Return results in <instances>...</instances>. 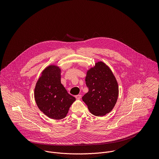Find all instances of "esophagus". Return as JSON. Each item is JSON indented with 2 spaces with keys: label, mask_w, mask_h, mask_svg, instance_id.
<instances>
[{
  "label": "esophagus",
  "mask_w": 159,
  "mask_h": 159,
  "mask_svg": "<svg viewBox=\"0 0 159 159\" xmlns=\"http://www.w3.org/2000/svg\"><path fill=\"white\" fill-rule=\"evenodd\" d=\"M75 97V98L77 99H80L81 98V95L80 94H78V95H76Z\"/></svg>",
  "instance_id": "1"
}]
</instances>
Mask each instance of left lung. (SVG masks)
<instances>
[{
	"instance_id": "obj_1",
	"label": "left lung",
	"mask_w": 159,
	"mask_h": 159,
	"mask_svg": "<svg viewBox=\"0 0 159 159\" xmlns=\"http://www.w3.org/2000/svg\"><path fill=\"white\" fill-rule=\"evenodd\" d=\"M89 91L82 97L93 115L102 116L116 104L118 97V82L109 68L103 62L96 63L85 77Z\"/></svg>"
}]
</instances>
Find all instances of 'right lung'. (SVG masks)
Wrapping results in <instances>:
<instances>
[{"instance_id":"obj_1","label":"right lung","mask_w":159,"mask_h":159,"mask_svg":"<svg viewBox=\"0 0 159 159\" xmlns=\"http://www.w3.org/2000/svg\"><path fill=\"white\" fill-rule=\"evenodd\" d=\"M34 98L39 109L53 120L64 118L75 101L61 84L60 69L54 65L43 71L35 87Z\"/></svg>"}]
</instances>
